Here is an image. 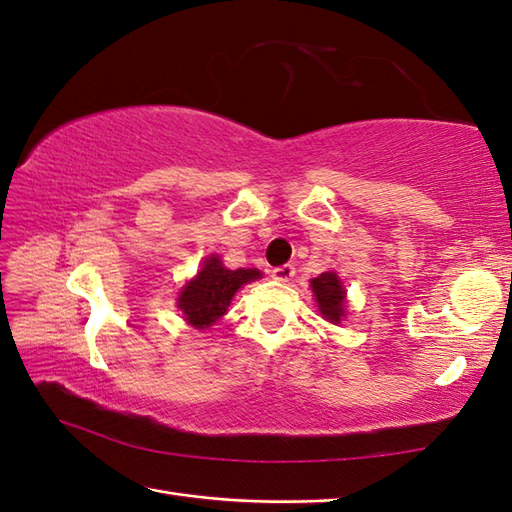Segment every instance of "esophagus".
<instances>
[{
    "instance_id": "1",
    "label": "esophagus",
    "mask_w": 512,
    "mask_h": 512,
    "mask_svg": "<svg viewBox=\"0 0 512 512\" xmlns=\"http://www.w3.org/2000/svg\"><path fill=\"white\" fill-rule=\"evenodd\" d=\"M294 266L292 264H283V266H277V268H272V279H277V281H290L292 277H294Z\"/></svg>"
}]
</instances>
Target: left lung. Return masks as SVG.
I'll return each mask as SVG.
<instances>
[{"instance_id":"obj_1","label":"left lung","mask_w":512,"mask_h":512,"mask_svg":"<svg viewBox=\"0 0 512 512\" xmlns=\"http://www.w3.org/2000/svg\"><path fill=\"white\" fill-rule=\"evenodd\" d=\"M312 290L320 312L329 323L338 325L344 316V288L336 272H323V275L312 279Z\"/></svg>"}]
</instances>
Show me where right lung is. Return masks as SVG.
<instances>
[{
    "instance_id": "1",
    "label": "right lung",
    "mask_w": 512,
    "mask_h": 512,
    "mask_svg": "<svg viewBox=\"0 0 512 512\" xmlns=\"http://www.w3.org/2000/svg\"><path fill=\"white\" fill-rule=\"evenodd\" d=\"M259 277L261 272L255 268L229 270L222 266L218 257H209L196 279L189 281L183 292L178 294V307H181L189 325H194L196 329H207L220 316L227 314L233 294L244 283H251Z\"/></svg>"
}]
</instances>
